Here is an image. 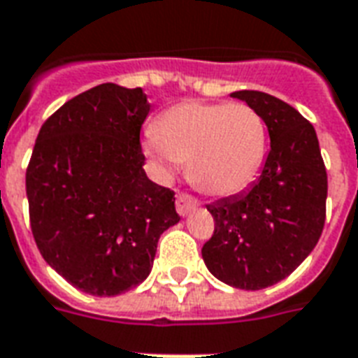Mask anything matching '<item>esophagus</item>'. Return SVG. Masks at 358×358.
<instances>
[{"mask_svg": "<svg viewBox=\"0 0 358 358\" xmlns=\"http://www.w3.org/2000/svg\"><path fill=\"white\" fill-rule=\"evenodd\" d=\"M196 208H198V201H196L192 196H189V194L177 196L176 209H177V213L181 215V217H187V215H189L190 211H194Z\"/></svg>", "mask_w": 358, "mask_h": 358, "instance_id": "34e87169", "label": "esophagus"}]
</instances>
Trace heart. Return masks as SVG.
<instances>
[{"label":"heart","instance_id":"heart-1","mask_svg":"<svg viewBox=\"0 0 358 358\" xmlns=\"http://www.w3.org/2000/svg\"><path fill=\"white\" fill-rule=\"evenodd\" d=\"M264 118L247 103L185 101L162 113L145 155L162 179H171L176 162L209 196H234L259 176L266 157Z\"/></svg>","mask_w":358,"mask_h":358}]
</instances>
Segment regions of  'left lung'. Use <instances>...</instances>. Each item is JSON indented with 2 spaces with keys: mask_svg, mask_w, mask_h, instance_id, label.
Returning <instances> with one entry per match:
<instances>
[{
  "mask_svg": "<svg viewBox=\"0 0 358 358\" xmlns=\"http://www.w3.org/2000/svg\"><path fill=\"white\" fill-rule=\"evenodd\" d=\"M230 96L264 118L270 152L249 189L208 206L215 232L201 257L222 283L260 291L291 275L317 245L324 227L327 169L315 128L294 107L257 90Z\"/></svg>",
  "mask_w": 358,
  "mask_h": 358,
  "instance_id": "8db88e82",
  "label": "left lung"
}]
</instances>
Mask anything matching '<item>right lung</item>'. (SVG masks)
<instances>
[{"label":"right lung","instance_id":"1","mask_svg":"<svg viewBox=\"0 0 358 358\" xmlns=\"http://www.w3.org/2000/svg\"><path fill=\"white\" fill-rule=\"evenodd\" d=\"M141 88L106 83L66 101L41 126L26 171L29 222L43 259L92 296H117L149 278L160 236L181 217L147 177Z\"/></svg>","mask_w":358,"mask_h":358}]
</instances>
